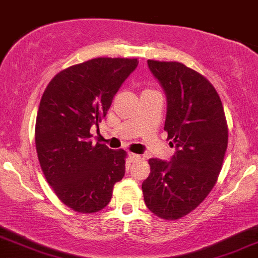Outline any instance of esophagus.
I'll use <instances>...</instances> for the list:
<instances>
[{
  "label": "esophagus",
  "mask_w": 258,
  "mask_h": 258,
  "mask_svg": "<svg viewBox=\"0 0 258 258\" xmlns=\"http://www.w3.org/2000/svg\"><path fill=\"white\" fill-rule=\"evenodd\" d=\"M130 159H131L132 162H136V161H139V159H141V155H138V154H133V153H130L128 154Z\"/></svg>",
  "instance_id": "34e87169"
}]
</instances>
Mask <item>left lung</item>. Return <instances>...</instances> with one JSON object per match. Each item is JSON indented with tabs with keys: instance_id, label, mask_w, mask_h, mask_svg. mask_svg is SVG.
I'll use <instances>...</instances> for the list:
<instances>
[{
	"instance_id": "obj_1",
	"label": "left lung",
	"mask_w": 258,
	"mask_h": 258,
	"mask_svg": "<svg viewBox=\"0 0 258 258\" xmlns=\"http://www.w3.org/2000/svg\"><path fill=\"white\" fill-rule=\"evenodd\" d=\"M148 67L166 94L164 130L176 153L170 161L149 160L142 190L154 215L177 220L216 184L227 150V121L220 96L199 73L178 61L148 60Z\"/></svg>"
}]
</instances>
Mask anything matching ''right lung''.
<instances>
[{
    "instance_id": "1",
    "label": "right lung",
    "mask_w": 258,
    "mask_h": 258,
    "mask_svg": "<svg viewBox=\"0 0 258 258\" xmlns=\"http://www.w3.org/2000/svg\"><path fill=\"white\" fill-rule=\"evenodd\" d=\"M137 65V59H91L57 74L43 92L35 126L38 161L54 193L74 211L104 209L125 176V150L92 144L90 130L106 116Z\"/></svg>"
}]
</instances>
